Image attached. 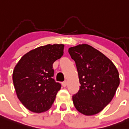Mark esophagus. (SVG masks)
<instances>
[{
    "label": "esophagus",
    "instance_id": "34e87169",
    "mask_svg": "<svg viewBox=\"0 0 129 129\" xmlns=\"http://www.w3.org/2000/svg\"><path fill=\"white\" fill-rule=\"evenodd\" d=\"M62 86L63 87H66L67 85V81H64V82L62 83Z\"/></svg>",
    "mask_w": 129,
    "mask_h": 129
}]
</instances>
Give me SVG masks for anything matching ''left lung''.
Segmentation results:
<instances>
[{"label": "left lung", "instance_id": "8db88e82", "mask_svg": "<svg viewBox=\"0 0 129 129\" xmlns=\"http://www.w3.org/2000/svg\"><path fill=\"white\" fill-rule=\"evenodd\" d=\"M75 62L81 86L73 96L74 106L80 113H99L112 101L120 84L119 74L114 63L104 54L88 44L69 49Z\"/></svg>", "mask_w": 129, "mask_h": 129}]
</instances>
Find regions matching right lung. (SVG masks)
I'll list each match as a JSON object with an SVG mask.
<instances>
[{
	"label": "right lung",
	"mask_w": 129,
	"mask_h": 129,
	"mask_svg": "<svg viewBox=\"0 0 129 129\" xmlns=\"http://www.w3.org/2000/svg\"><path fill=\"white\" fill-rule=\"evenodd\" d=\"M64 44H48L31 50L18 62L13 81L18 99L29 110L40 113L48 110L61 85L52 77V64L63 55Z\"/></svg>",
	"instance_id": "obj_1"
}]
</instances>
